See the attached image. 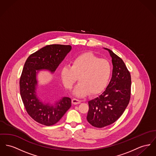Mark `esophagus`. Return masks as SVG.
Segmentation results:
<instances>
[{"label": "esophagus", "instance_id": "obj_1", "mask_svg": "<svg viewBox=\"0 0 156 156\" xmlns=\"http://www.w3.org/2000/svg\"><path fill=\"white\" fill-rule=\"evenodd\" d=\"M81 102V101H80V100H78V99H75V98H74L72 99V104H74V105H77V104H79Z\"/></svg>", "mask_w": 156, "mask_h": 156}]
</instances>
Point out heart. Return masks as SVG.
I'll return each mask as SVG.
<instances>
[{"instance_id": "1", "label": "heart", "mask_w": 156, "mask_h": 156, "mask_svg": "<svg viewBox=\"0 0 156 156\" xmlns=\"http://www.w3.org/2000/svg\"><path fill=\"white\" fill-rule=\"evenodd\" d=\"M111 75V66L107 60L99 59L92 53H84L76 57L71 66L63 67L61 77L64 86L71 89L79 78V83L73 94L76 96L101 93L108 85Z\"/></svg>"}]
</instances>
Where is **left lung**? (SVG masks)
<instances>
[{
	"instance_id": "1",
	"label": "left lung",
	"mask_w": 156,
	"mask_h": 156,
	"mask_svg": "<svg viewBox=\"0 0 156 156\" xmlns=\"http://www.w3.org/2000/svg\"><path fill=\"white\" fill-rule=\"evenodd\" d=\"M108 51L113 65L111 80L104 92L89 101L87 120L96 128L115 122L124 112L131 96V75L123 60L112 51Z\"/></svg>"
}]
</instances>
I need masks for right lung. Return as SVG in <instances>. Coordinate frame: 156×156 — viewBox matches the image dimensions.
<instances>
[{
    "instance_id": "obj_1",
    "label": "right lung",
    "mask_w": 156,
    "mask_h": 156,
    "mask_svg": "<svg viewBox=\"0 0 156 156\" xmlns=\"http://www.w3.org/2000/svg\"><path fill=\"white\" fill-rule=\"evenodd\" d=\"M71 50V45H47L30 55L25 62L20 81L21 98L28 114L41 124L51 126L58 122L71 107L72 101L69 97H62L54 104L42 101L37 94V75L42 70L54 73Z\"/></svg>"
}]
</instances>
